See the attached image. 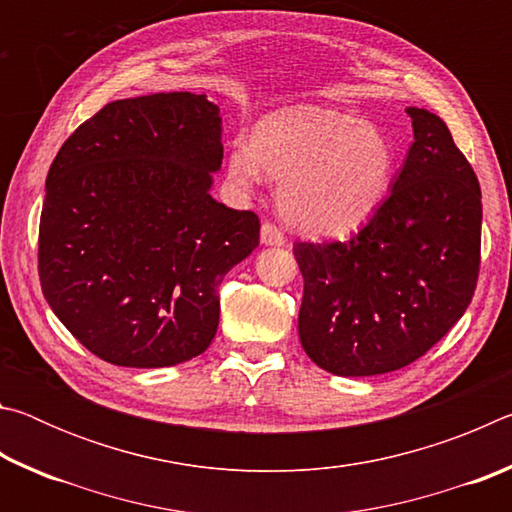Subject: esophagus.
<instances>
[{"label":"esophagus","mask_w":512,"mask_h":512,"mask_svg":"<svg viewBox=\"0 0 512 512\" xmlns=\"http://www.w3.org/2000/svg\"><path fill=\"white\" fill-rule=\"evenodd\" d=\"M284 235H282V230L277 228L275 223H264L262 225V244L264 246H284Z\"/></svg>","instance_id":"obj_1"}]
</instances>
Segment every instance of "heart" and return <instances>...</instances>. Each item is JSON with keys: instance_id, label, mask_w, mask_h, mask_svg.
I'll list each match as a JSON object with an SVG mask.
<instances>
[{"instance_id": "obj_1", "label": "heart", "mask_w": 512, "mask_h": 512, "mask_svg": "<svg viewBox=\"0 0 512 512\" xmlns=\"http://www.w3.org/2000/svg\"><path fill=\"white\" fill-rule=\"evenodd\" d=\"M230 180L250 192L273 178L280 210L293 228L314 237H341L366 223L391 187L395 151L372 124L311 106L273 112L255 137L230 144Z\"/></svg>"}]
</instances>
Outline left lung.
Listing matches in <instances>:
<instances>
[{
  "label": "left lung",
  "instance_id": "8db88e82",
  "mask_svg": "<svg viewBox=\"0 0 512 512\" xmlns=\"http://www.w3.org/2000/svg\"><path fill=\"white\" fill-rule=\"evenodd\" d=\"M413 144L391 194L348 241L293 255L309 359L339 377H370L420 359L472 302L481 264V187L443 119L406 108Z\"/></svg>",
  "mask_w": 512,
  "mask_h": 512
}]
</instances>
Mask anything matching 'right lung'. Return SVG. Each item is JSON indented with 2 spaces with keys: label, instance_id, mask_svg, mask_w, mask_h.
<instances>
[{
  "label": "right lung",
  "instance_id": "right-lung-1",
  "mask_svg": "<svg viewBox=\"0 0 512 512\" xmlns=\"http://www.w3.org/2000/svg\"><path fill=\"white\" fill-rule=\"evenodd\" d=\"M221 115L205 94L103 106L60 146L40 214L42 293L74 339L126 368L210 348L219 284L259 246L255 212L216 203Z\"/></svg>",
  "mask_w": 512,
  "mask_h": 512
}]
</instances>
